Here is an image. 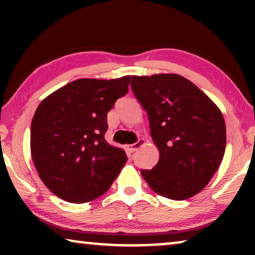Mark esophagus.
Segmentation results:
<instances>
[{
  "mask_svg": "<svg viewBox=\"0 0 255 255\" xmlns=\"http://www.w3.org/2000/svg\"><path fill=\"white\" fill-rule=\"evenodd\" d=\"M145 145V140L144 139H139V140L137 142H134V144H132L128 146V149H130V152H134L137 151L138 148H140L141 146Z\"/></svg>",
  "mask_w": 255,
  "mask_h": 255,
  "instance_id": "esophagus-1",
  "label": "esophagus"
}]
</instances>
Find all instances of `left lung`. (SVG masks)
Returning a JSON list of instances; mask_svg holds the SVG:
<instances>
[{
    "mask_svg": "<svg viewBox=\"0 0 255 255\" xmlns=\"http://www.w3.org/2000/svg\"><path fill=\"white\" fill-rule=\"evenodd\" d=\"M132 92L148 115L159 161L141 170L154 193L187 200L203 190L221 165L226 146L219 108L179 74L132 76Z\"/></svg>",
    "mask_w": 255,
    "mask_h": 255,
    "instance_id": "1",
    "label": "left lung"
}]
</instances>
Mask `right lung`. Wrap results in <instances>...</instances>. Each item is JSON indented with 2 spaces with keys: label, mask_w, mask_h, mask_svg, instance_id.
Returning <instances> with one entry per match:
<instances>
[{
  "label": "right lung",
  "mask_w": 255,
  "mask_h": 255,
  "mask_svg": "<svg viewBox=\"0 0 255 255\" xmlns=\"http://www.w3.org/2000/svg\"><path fill=\"white\" fill-rule=\"evenodd\" d=\"M130 75L78 79L50 94L31 123L32 161L45 186L61 200L85 203L109 189L127 162L108 144L107 115L128 92Z\"/></svg>",
  "instance_id": "right-lung-1"
}]
</instances>
